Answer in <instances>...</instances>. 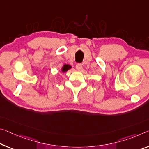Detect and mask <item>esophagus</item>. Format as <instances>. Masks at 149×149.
Segmentation results:
<instances>
[{
  "label": "esophagus",
  "instance_id": "34e87169",
  "mask_svg": "<svg viewBox=\"0 0 149 149\" xmlns=\"http://www.w3.org/2000/svg\"><path fill=\"white\" fill-rule=\"evenodd\" d=\"M82 68V64L81 63H77L76 65V69L77 70H80Z\"/></svg>",
  "mask_w": 149,
  "mask_h": 149
}]
</instances>
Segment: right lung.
I'll return each mask as SVG.
<instances>
[{
  "label": "right lung",
  "mask_w": 149,
  "mask_h": 149,
  "mask_svg": "<svg viewBox=\"0 0 149 149\" xmlns=\"http://www.w3.org/2000/svg\"><path fill=\"white\" fill-rule=\"evenodd\" d=\"M72 68V66L69 64H63V66L61 68V71H62V73H65L66 72H68V70H70Z\"/></svg>",
  "instance_id": "1"
}]
</instances>
